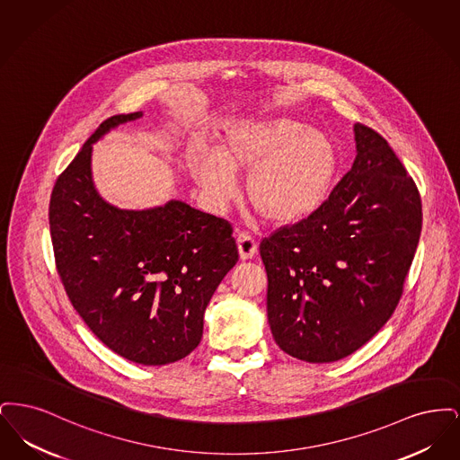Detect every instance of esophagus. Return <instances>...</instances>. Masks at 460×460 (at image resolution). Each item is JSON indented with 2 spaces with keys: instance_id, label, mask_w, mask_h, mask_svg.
<instances>
[{
  "instance_id": "34e87169",
  "label": "esophagus",
  "mask_w": 460,
  "mask_h": 460,
  "mask_svg": "<svg viewBox=\"0 0 460 460\" xmlns=\"http://www.w3.org/2000/svg\"><path fill=\"white\" fill-rule=\"evenodd\" d=\"M238 248H240V257L243 261H248V259H253L257 250H259V244L255 238L248 233H240L238 236Z\"/></svg>"
}]
</instances>
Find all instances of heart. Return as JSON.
Instances as JSON below:
<instances>
[{
  "mask_svg": "<svg viewBox=\"0 0 460 460\" xmlns=\"http://www.w3.org/2000/svg\"><path fill=\"white\" fill-rule=\"evenodd\" d=\"M340 152L328 132L291 117L240 122L224 132L219 154L198 152L191 171L217 203L234 197V175L246 177V198L267 222L291 224L328 199Z\"/></svg>",
  "mask_w": 460,
  "mask_h": 460,
  "instance_id": "1",
  "label": "heart"
}]
</instances>
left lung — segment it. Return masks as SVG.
<instances>
[{
    "instance_id": "left-lung-1",
    "label": "left lung",
    "mask_w": 460,
    "mask_h": 460,
    "mask_svg": "<svg viewBox=\"0 0 460 460\" xmlns=\"http://www.w3.org/2000/svg\"><path fill=\"white\" fill-rule=\"evenodd\" d=\"M355 141V162L324 205L261 243L272 336L312 364L349 357L386 324L422 227L416 182L388 141L364 124Z\"/></svg>"
}]
</instances>
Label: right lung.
Here are the masks:
<instances>
[{"instance_id": "obj_1", "label": "right lung", "mask_w": 460, "mask_h": 460, "mask_svg": "<svg viewBox=\"0 0 460 460\" xmlns=\"http://www.w3.org/2000/svg\"><path fill=\"white\" fill-rule=\"evenodd\" d=\"M143 113L100 124L58 175L49 233L66 296L110 350L143 366H165L195 350L203 314L240 253L233 226L182 201L120 210L96 193L93 143Z\"/></svg>"}]
</instances>
